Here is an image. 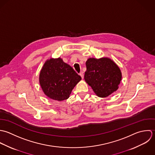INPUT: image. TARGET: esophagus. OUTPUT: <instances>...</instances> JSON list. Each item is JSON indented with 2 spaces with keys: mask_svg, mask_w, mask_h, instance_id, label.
<instances>
[{
  "mask_svg": "<svg viewBox=\"0 0 155 155\" xmlns=\"http://www.w3.org/2000/svg\"><path fill=\"white\" fill-rule=\"evenodd\" d=\"M80 75L81 77L82 78H84V74H83V71H81L80 73Z\"/></svg>",
  "mask_w": 155,
  "mask_h": 155,
  "instance_id": "34e87169",
  "label": "esophagus"
}]
</instances>
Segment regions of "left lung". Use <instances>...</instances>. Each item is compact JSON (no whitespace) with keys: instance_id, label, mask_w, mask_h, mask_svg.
<instances>
[{"instance_id":"left-lung-1","label":"left lung","mask_w":155,"mask_h":155,"mask_svg":"<svg viewBox=\"0 0 155 155\" xmlns=\"http://www.w3.org/2000/svg\"><path fill=\"white\" fill-rule=\"evenodd\" d=\"M84 80L99 97H105L116 91L122 79L117 64L108 58H90L86 63Z\"/></svg>"}]
</instances>
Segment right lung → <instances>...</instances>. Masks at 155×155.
Listing matches in <instances>:
<instances>
[{
    "label": "right lung",
    "instance_id": "right-lung-1",
    "mask_svg": "<svg viewBox=\"0 0 155 155\" xmlns=\"http://www.w3.org/2000/svg\"><path fill=\"white\" fill-rule=\"evenodd\" d=\"M81 77L61 58L45 63L39 75V83L44 93L57 101L67 99Z\"/></svg>",
    "mask_w": 155,
    "mask_h": 155
}]
</instances>
